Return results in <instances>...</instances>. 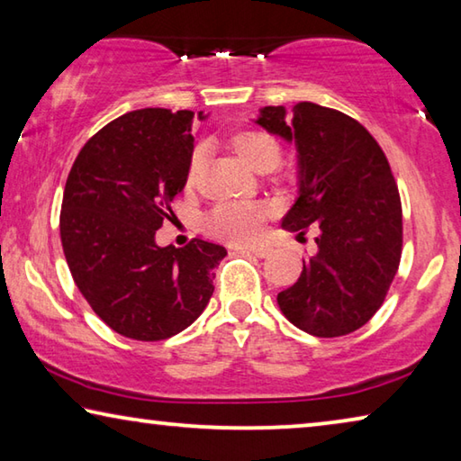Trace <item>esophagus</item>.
Listing matches in <instances>:
<instances>
[{"mask_svg":"<svg viewBox=\"0 0 461 461\" xmlns=\"http://www.w3.org/2000/svg\"><path fill=\"white\" fill-rule=\"evenodd\" d=\"M248 252L254 254L256 258H268V256L272 254V249L270 248H249Z\"/></svg>","mask_w":461,"mask_h":461,"instance_id":"34e87169","label":"esophagus"}]
</instances>
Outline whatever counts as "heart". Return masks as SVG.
<instances>
[{
  "mask_svg": "<svg viewBox=\"0 0 461 461\" xmlns=\"http://www.w3.org/2000/svg\"><path fill=\"white\" fill-rule=\"evenodd\" d=\"M230 150L238 154L240 160L256 170L270 173L283 160V144L276 136L260 128H244L233 131L225 140ZM205 165V156L201 148H194L189 165H186L185 183L194 189ZM276 213V207L268 201H223L203 217V230L209 236L231 246H248L260 240L264 223Z\"/></svg>",
  "mask_w": 461,
  "mask_h": 461,
  "instance_id": "obj_1",
  "label": "heart"
}]
</instances>
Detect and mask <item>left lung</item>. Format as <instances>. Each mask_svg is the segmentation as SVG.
Masks as SVG:
<instances>
[{"label": "left lung", "mask_w": 461, "mask_h": 461, "mask_svg": "<svg viewBox=\"0 0 461 461\" xmlns=\"http://www.w3.org/2000/svg\"><path fill=\"white\" fill-rule=\"evenodd\" d=\"M258 123L299 152V199L283 228L319 231L317 252L278 293V307L315 338L360 330L384 303L402 254L401 194L386 154L360 122L311 101L291 118L283 105L264 107Z\"/></svg>", "instance_id": "8db88e82"}]
</instances>
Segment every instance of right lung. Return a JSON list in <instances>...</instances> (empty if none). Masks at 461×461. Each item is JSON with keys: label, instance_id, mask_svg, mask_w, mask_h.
<instances>
[{"label": "right lung", "instance_id": "right-lung-1", "mask_svg": "<svg viewBox=\"0 0 461 461\" xmlns=\"http://www.w3.org/2000/svg\"><path fill=\"white\" fill-rule=\"evenodd\" d=\"M189 109L146 107L109 122L77 154L60 209V241L75 285L123 338L168 339L213 294L225 248L191 240L156 246L193 154ZM203 120V115L199 113Z\"/></svg>", "mask_w": 461, "mask_h": 461}]
</instances>
